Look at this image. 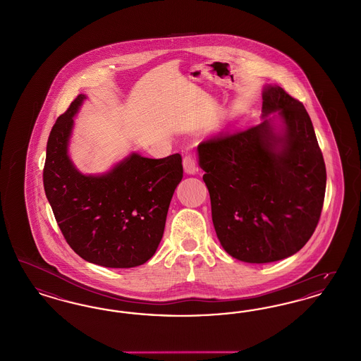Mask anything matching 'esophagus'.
<instances>
[{"label":"esophagus","mask_w":361,"mask_h":361,"mask_svg":"<svg viewBox=\"0 0 361 361\" xmlns=\"http://www.w3.org/2000/svg\"><path fill=\"white\" fill-rule=\"evenodd\" d=\"M183 166H184V171L187 174H195L197 172L196 161L190 154H185V157L183 159Z\"/></svg>","instance_id":"esophagus-1"}]
</instances>
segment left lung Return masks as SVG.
<instances>
[{
	"instance_id": "obj_1",
	"label": "left lung",
	"mask_w": 361,
	"mask_h": 361,
	"mask_svg": "<svg viewBox=\"0 0 361 361\" xmlns=\"http://www.w3.org/2000/svg\"><path fill=\"white\" fill-rule=\"evenodd\" d=\"M262 99L259 125L197 146L220 245L247 263L298 252L317 227L326 188L325 162L302 103L271 85ZM270 114L280 116L279 127Z\"/></svg>"
}]
</instances>
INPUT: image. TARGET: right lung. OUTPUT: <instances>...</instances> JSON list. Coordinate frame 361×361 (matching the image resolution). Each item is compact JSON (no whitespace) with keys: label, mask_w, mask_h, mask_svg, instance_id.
Masks as SVG:
<instances>
[{"label":"right lung","mask_w":361,"mask_h":361,"mask_svg":"<svg viewBox=\"0 0 361 361\" xmlns=\"http://www.w3.org/2000/svg\"><path fill=\"white\" fill-rule=\"evenodd\" d=\"M85 99L78 95L51 130L44 190L60 231L80 258L103 267H135L154 255L162 239L183 178L181 156L154 159L131 153L106 173H80L68 156V142Z\"/></svg>","instance_id":"right-lung-1"}]
</instances>
